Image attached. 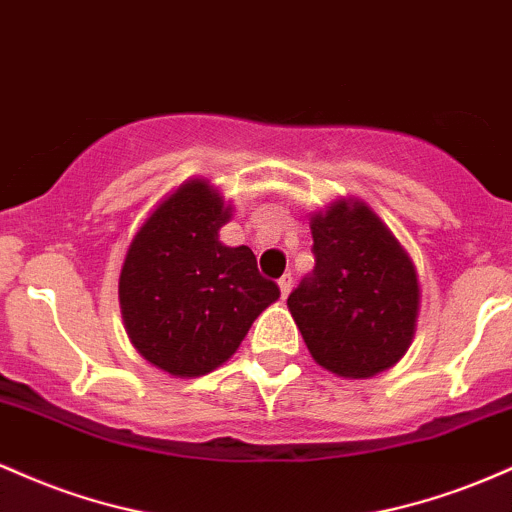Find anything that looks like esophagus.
<instances>
[{
  "instance_id": "obj_1",
  "label": "esophagus",
  "mask_w": 512,
  "mask_h": 512,
  "mask_svg": "<svg viewBox=\"0 0 512 512\" xmlns=\"http://www.w3.org/2000/svg\"><path fill=\"white\" fill-rule=\"evenodd\" d=\"M291 286H293V279H291V274H284L279 279V289H281V298H286L291 293Z\"/></svg>"
}]
</instances>
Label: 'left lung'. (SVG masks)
I'll list each match as a JSON object with an SVG mask.
<instances>
[{
    "label": "left lung",
    "mask_w": 512,
    "mask_h": 512,
    "mask_svg": "<svg viewBox=\"0 0 512 512\" xmlns=\"http://www.w3.org/2000/svg\"><path fill=\"white\" fill-rule=\"evenodd\" d=\"M315 272L291 293V317L315 363L339 378L383 373L409 351L421 308L414 262L358 197L310 216Z\"/></svg>",
    "instance_id": "8db88e82"
}]
</instances>
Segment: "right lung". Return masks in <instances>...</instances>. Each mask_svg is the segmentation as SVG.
<instances>
[{"mask_svg":"<svg viewBox=\"0 0 512 512\" xmlns=\"http://www.w3.org/2000/svg\"><path fill=\"white\" fill-rule=\"evenodd\" d=\"M231 216L233 204L207 178H190L151 209L125 252L117 296L127 337L173 378L223 366L281 296L248 245L219 240Z\"/></svg>","mask_w":512,"mask_h":512,"instance_id":"obj_1","label":"right lung"}]
</instances>
